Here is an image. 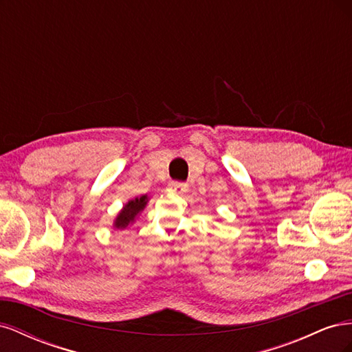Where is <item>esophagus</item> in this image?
Returning a JSON list of instances; mask_svg holds the SVG:
<instances>
[{
    "instance_id": "esophagus-1",
    "label": "esophagus",
    "mask_w": 352,
    "mask_h": 352,
    "mask_svg": "<svg viewBox=\"0 0 352 352\" xmlns=\"http://www.w3.org/2000/svg\"><path fill=\"white\" fill-rule=\"evenodd\" d=\"M168 190H170V192H173V194L182 195L188 190V185L184 184V182H170L168 184Z\"/></svg>"
}]
</instances>
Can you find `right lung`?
Instances as JSON below:
<instances>
[{"mask_svg":"<svg viewBox=\"0 0 352 352\" xmlns=\"http://www.w3.org/2000/svg\"><path fill=\"white\" fill-rule=\"evenodd\" d=\"M145 204H146V197L145 195L141 197V198H135V199L127 202V204L123 207L120 214L117 216V219L114 221V226L117 229L126 228L131 221L135 220V216L145 207Z\"/></svg>","mask_w":352,"mask_h":352,"instance_id":"right-lung-1","label":"right lung"}]
</instances>
